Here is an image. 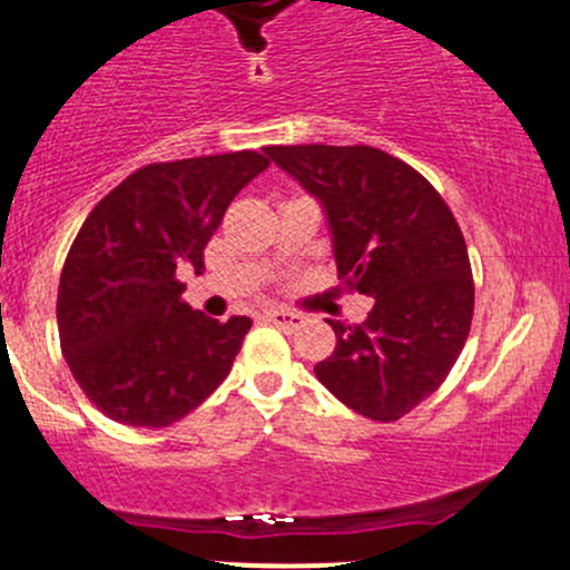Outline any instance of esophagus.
<instances>
[{
  "label": "esophagus",
  "instance_id": "34e87169",
  "mask_svg": "<svg viewBox=\"0 0 570 570\" xmlns=\"http://www.w3.org/2000/svg\"><path fill=\"white\" fill-rule=\"evenodd\" d=\"M265 320L273 322V325L284 327V331H297V327L305 325V316L297 314V311L286 308H269L265 311Z\"/></svg>",
  "mask_w": 570,
  "mask_h": 570
}]
</instances>
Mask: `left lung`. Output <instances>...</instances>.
Here are the masks:
<instances>
[{
    "mask_svg": "<svg viewBox=\"0 0 570 570\" xmlns=\"http://www.w3.org/2000/svg\"><path fill=\"white\" fill-rule=\"evenodd\" d=\"M325 207L338 275L374 297L361 325L335 331L314 374L335 399L371 421L415 410L451 374L470 335L475 284L451 207L404 160L376 147H265Z\"/></svg>",
    "mask_w": 570,
    "mask_h": 570,
    "instance_id": "8db88e82",
    "label": "left lung"
}]
</instances>
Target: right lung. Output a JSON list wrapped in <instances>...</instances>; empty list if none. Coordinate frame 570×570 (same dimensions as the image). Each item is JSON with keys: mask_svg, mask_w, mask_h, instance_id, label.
Returning <instances> with one entry per match:
<instances>
[{"mask_svg": "<svg viewBox=\"0 0 570 570\" xmlns=\"http://www.w3.org/2000/svg\"><path fill=\"white\" fill-rule=\"evenodd\" d=\"M267 166L254 149L149 164L87 215L59 275L57 327L76 382L111 421L171 426L232 371L250 320L190 308L177 269L202 273L226 207Z\"/></svg>", "mask_w": 570, "mask_h": 570, "instance_id": "right-lung-1", "label": "right lung"}]
</instances>
